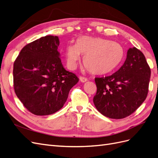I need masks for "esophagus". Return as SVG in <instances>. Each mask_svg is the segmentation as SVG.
I'll return each instance as SVG.
<instances>
[{
    "instance_id": "esophagus-1",
    "label": "esophagus",
    "mask_w": 158,
    "mask_h": 158,
    "mask_svg": "<svg viewBox=\"0 0 158 158\" xmlns=\"http://www.w3.org/2000/svg\"><path fill=\"white\" fill-rule=\"evenodd\" d=\"M80 80L81 82H83V83H84V82H87L88 79H87L86 78L83 77V76H80Z\"/></svg>"
}]
</instances>
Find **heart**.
<instances>
[{"label": "heart", "instance_id": "obj_1", "mask_svg": "<svg viewBox=\"0 0 158 158\" xmlns=\"http://www.w3.org/2000/svg\"><path fill=\"white\" fill-rule=\"evenodd\" d=\"M84 55L83 64L90 73L105 75L112 73L121 63L124 56L123 47L117 42L102 37L81 36L76 45L70 44L66 50L68 67L73 70Z\"/></svg>", "mask_w": 158, "mask_h": 158}]
</instances>
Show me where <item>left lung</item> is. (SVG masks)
I'll use <instances>...</instances> for the list:
<instances>
[{
    "label": "left lung",
    "mask_w": 158,
    "mask_h": 158,
    "mask_svg": "<svg viewBox=\"0 0 158 158\" xmlns=\"http://www.w3.org/2000/svg\"><path fill=\"white\" fill-rule=\"evenodd\" d=\"M151 70L145 56L136 47L127 51L121 67L111 76L95 78L93 102L98 111L111 118L127 117L146 99Z\"/></svg>",
    "instance_id": "8db88e82"
}]
</instances>
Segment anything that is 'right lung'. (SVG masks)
Here are the masks:
<instances>
[{
  "mask_svg": "<svg viewBox=\"0 0 158 158\" xmlns=\"http://www.w3.org/2000/svg\"><path fill=\"white\" fill-rule=\"evenodd\" d=\"M57 36L46 35L26 45L14 63V88L24 107L36 115L58 111L79 78L66 70Z\"/></svg>",
  "mask_w": 158,
  "mask_h": 158,
  "instance_id": "right-lung-1",
  "label": "right lung"
}]
</instances>
